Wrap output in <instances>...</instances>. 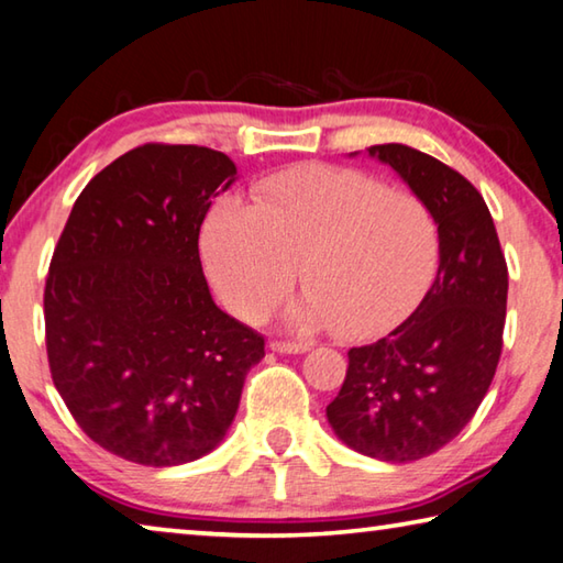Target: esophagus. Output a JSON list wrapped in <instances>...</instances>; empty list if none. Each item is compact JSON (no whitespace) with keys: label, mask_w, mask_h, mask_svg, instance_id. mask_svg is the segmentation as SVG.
Returning <instances> with one entry per match:
<instances>
[{"label":"esophagus","mask_w":563,"mask_h":563,"mask_svg":"<svg viewBox=\"0 0 563 563\" xmlns=\"http://www.w3.org/2000/svg\"><path fill=\"white\" fill-rule=\"evenodd\" d=\"M308 342H290V340H273L271 350L280 352V355H300V352H308Z\"/></svg>","instance_id":"34e87169"}]
</instances>
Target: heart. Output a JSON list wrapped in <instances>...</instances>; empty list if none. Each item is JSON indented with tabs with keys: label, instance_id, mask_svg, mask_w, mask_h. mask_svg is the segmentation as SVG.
<instances>
[{
	"label": "heart",
	"instance_id": "1",
	"mask_svg": "<svg viewBox=\"0 0 563 563\" xmlns=\"http://www.w3.org/2000/svg\"><path fill=\"white\" fill-rule=\"evenodd\" d=\"M440 253V223L424 198L335 166L271 176L255 206L225 196L201 231L208 278L235 316H265L290 292L300 263L308 290L285 308V322L338 328L347 340L379 338L412 316Z\"/></svg>",
	"mask_w": 563,
	"mask_h": 563
}]
</instances>
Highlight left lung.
<instances>
[{
    "label": "left lung",
    "instance_id": "1",
    "mask_svg": "<svg viewBox=\"0 0 563 563\" xmlns=\"http://www.w3.org/2000/svg\"><path fill=\"white\" fill-rule=\"evenodd\" d=\"M367 154L430 203L442 235L440 268L402 325L347 352L345 383L325 415L350 450L405 464L452 442L487 395L501 355L509 273L489 208L462 174L405 144Z\"/></svg>",
    "mask_w": 563,
    "mask_h": 563
}]
</instances>
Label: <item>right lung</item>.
<instances>
[{
	"label": "right lung",
	"instance_id": "1",
	"mask_svg": "<svg viewBox=\"0 0 563 563\" xmlns=\"http://www.w3.org/2000/svg\"><path fill=\"white\" fill-rule=\"evenodd\" d=\"M238 178L221 151L146 144L89 180L44 290L46 355L76 424L144 466L201 460L223 442L263 338L223 312L198 235Z\"/></svg>",
	"mask_w": 563,
	"mask_h": 563
}]
</instances>
